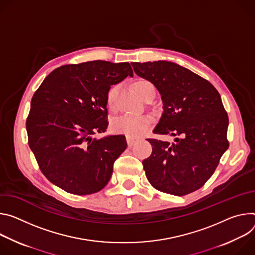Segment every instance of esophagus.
Masks as SVG:
<instances>
[{"mask_svg": "<svg viewBox=\"0 0 255 255\" xmlns=\"http://www.w3.org/2000/svg\"><path fill=\"white\" fill-rule=\"evenodd\" d=\"M127 142H128V146H132L136 142V138H134L132 136H129V135H127Z\"/></svg>", "mask_w": 255, "mask_h": 255, "instance_id": "34e87169", "label": "esophagus"}]
</instances>
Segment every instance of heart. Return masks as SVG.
<instances>
[{
    "label": "heart",
    "instance_id": "b5f03b06",
    "mask_svg": "<svg viewBox=\"0 0 255 255\" xmlns=\"http://www.w3.org/2000/svg\"><path fill=\"white\" fill-rule=\"evenodd\" d=\"M153 87L152 83L147 80H138L134 83V90L137 95L143 98L149 88ZM154 88V87H153ZM116 88L109 90L107 94V104L109 107L115 105ZM151 125V118L148 116H131L125 115L118 118L112 123V129L118 133L127 134L132 137H137L147 132Z\"/></svg>",
    "mask_w": 255,
    "mask_h": 255
}]
</instances>
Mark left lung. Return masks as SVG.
I'll use <instances>...</instances> for the list:
<instances>
[{
	"instance_id": "8db88e82",
	"label": "left lung",
	"mask_w": 255,
	"mask_h": 255,
	"mask_svg": "<svg viewBox=\"0 0 255 255\" xmlns=\"http://www.w3.org/2000/svg\"><path fill=\"white\" fill-rule=\"evenodd\" d=\"M131 66L161 95L163 113L153 132L176 136L172 144L147 138L153 149L143 161L149 182L178 196L197 190L214 174L229 148V119L219 92L209 81L175 63Z\"/></svg>"
}]
</instances>
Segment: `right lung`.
Instances as JSON below:
<instances>
[{
    "label": "right lung",
    "instance_id": "right-lung-1",
    "mask_svg": "<svg viewBox=\"0 0 255 255\" xmlns=\"http://www.w3.org/2000/svg\"><path fill=\"white\" fill-rule=\"evenodd\" d=\"M132 77L128 63L92 61L53 70L34 93L26 121L28 144L43 175L67 192L101 190L127 149L124 134L105 132L111 85Z\"/></svg>",
    "mask_w": 255,
    "mask_h": 255
}]
</instances>
